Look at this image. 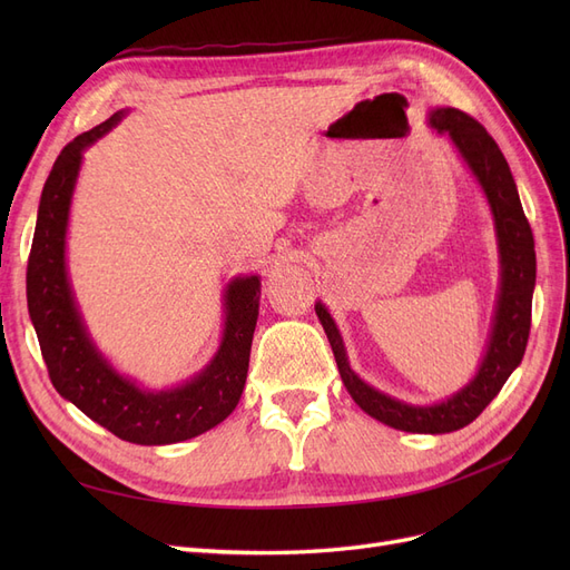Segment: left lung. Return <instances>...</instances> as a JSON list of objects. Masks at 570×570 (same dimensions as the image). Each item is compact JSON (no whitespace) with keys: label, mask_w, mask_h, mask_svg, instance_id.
Returning <instances> with one entry per match:
<instances>
[{"label":"left lung","mask_w":570,"mask_h":570,"mask_svg":"<svg viewBox=\"0 0 570 570\" xmlns=\"http://www.w3.org/2000/svg\"><path fill=\"white\" fill-rule=\"evenodd\" d=\"M428 126L438 132L450 135L459 159L488 199L497 252H499V287L494 299V314L485 352L478 364L475 375L454 394L433 404H411L404 400L368 385L352 368L347 347L335 318L318 299L316 316L331 342L337 371L352 400L364 409L371 419L381 421L394 430L421 435H442L473 423L499 390L504 387L509 375L521 366L525 344L530 335V308L534 289V239L523 214L519 189H515L511 168L502 149L482 128L478 120L465 116L454 107H435L428 111Z\"/></svg>","instance_id":"8db88e82"}]
</instances>
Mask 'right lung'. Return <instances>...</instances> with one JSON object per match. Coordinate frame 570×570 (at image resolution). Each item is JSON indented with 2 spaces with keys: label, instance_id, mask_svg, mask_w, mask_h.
Here are the masks:
<instances>
[{
  "label": "right lung",
  "instance_id": "right-lung-1",
  "mask_svg": "<svg viewBox=\"0 0 570 570\" xmlns=\"http://www.w3.org/2000/svg\"><path fill=\"white\" fill-rule=\"evenodd\" d=\"M126 114L128 109H120L105 124L78 135L51 166L28 258V314L51 385L66 402L126 442L176 444L226 421L243 396L262 299V275H235L223 287L218 350L202 371L178 385L145 387L120 373L97 347L68 275V220L85 149L116 128Z\"/></svg>",
  "mask_w": 570,
  "mask_h": 570
}]
</instances>
